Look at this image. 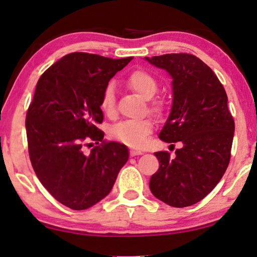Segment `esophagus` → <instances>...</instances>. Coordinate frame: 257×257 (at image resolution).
<instances>
[{
	"instance_id": "obj_1",
	"label": "esophagus",
	"mask_w": 257,
	"mask_h": 257,
	"mask_svg": "<svg viewBox=\"0 0 257 257\" xmlns=\"http://www.w3.org/2000/svg\"><path fill=\"white\" fill-rule=\"evenodd\" d=\"M142 154H143V151H139V150H131V151H130V156H131V157L142 156Z\"/></svg>"
}]
</instances>
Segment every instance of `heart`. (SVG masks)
Returning a JSON list of instances; mask_svg holds the SVG:
<instances>
[{"instance_id":"1","label":"heart","mask_w":257,"mask_h":257,"mask_svg":"<svg viewBox=\"0 0 257 257\" xmlns=\"http://www.w3.org/2000/svg\"><path fill=\"white\" fill-rule=\"evenodd\" d=\"M127 86L138 93L144 99H151L158 91V82L150 72L145 70H137L128 76ZM100 108L105 114L112 115L115 111L114 87L111 84L105 87L100 97ZM149 110L153 114L160 115L164 112V104L159 100H153L149 104ZM153 131V122L151 119L142 120H126L113 126L111 135L115 140L133 149L145 146L147 137Z\"/></svg>"}]
</instances>
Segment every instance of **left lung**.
<instances>
[{"instance_id":"8db88e82","label":"left lung","mask_w":257,"mask_h":257,"mask_svg":"<svg viewBox=\"0 0 257 257\" xmlns=\"http://www.w3.org/2000/svg\"><path fill=\"white\" fill-rule=\"evenodd\" d=\"M145 59L172 77L173 103L159 138L182 144L173 159L164 151L154 153L160 166L150 189L172 207L192 206L213 191L229 164L235 124L227 93L213 70L194 55Z\"/></svg>"}]
</instances>
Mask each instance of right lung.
<instances>
[{
    "label": "right lung",
    "mask_w": 257,
    "mask_h": 257,
    "mask_svg": "<svg viewBox=\"0 0 257 257\" xmlns=\"http://www.w3.org/2000/svg\"><path fill=\"white\" fill-rule=\"evenodd\" d=\"M132 57L72 52L38 79L26 118L31 165L48 192L75 210L87 209L113 187L128 160L124 144L104 140L100 97ZM97 144L89 155L83 146Z\"/></svg>",
    "instance_id": "add662e5"
}]
</instances>
